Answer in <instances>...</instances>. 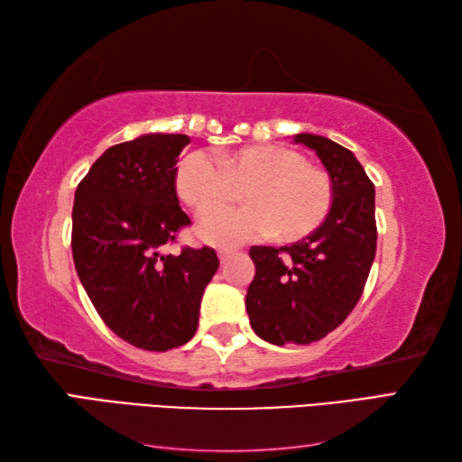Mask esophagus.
I'll list each match as a JSON object with an SVG mask.
<instances>
[{"label": "esophagus", "instance_id": "1", "mask_svg": "<svg viewBox=\"0 0 462 462\" xmlns=\"http://www.w3.org/2000/svg\"><path fill=\"white\" fill-rule=\"evenodd\" d=\"M232 256H234V250H228V248L218 250V258H220V262H222V263H224V262H228Z\"/></svg>", "mask_w": 462, "mask_h": 462}]
</instances>
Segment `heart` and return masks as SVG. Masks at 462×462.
<instances>
[{
  "mask_svg": "<svg viewBox=\"0 0 462 462\" xmlns=\"http://www.w3.org/2000/svg\"><path fill=\"white\" fill-rule=\"evenodd\" d=\"M174 184L199 216L223 209L236 199V189H245L244 209L217 211L200 224V238L216 246H236L270 232L283 242L300 240L326 220L333 202L328 172L283 144L220 151L214 161L192 152L179 162Z\"/></svg>",
  "mask_w": 462,
  "mask_h": 462,
  "instance_id": "b5f03b06",
  "label": "heart"
}]
</instances>
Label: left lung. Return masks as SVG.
I'll return each mask as SVG.
<instances>
[{
	"label": "left lung",
	"instance_id": "1",
	"mask_svg": "<svg viewBox=\"0 0 462 462\" xmlns=\"http://www.w3.org/2000/svg\"><path fill=\"white\" fill-rule=\"evenodd\" d=\"M329 172L333 202L328 218L291 246H252L256 263L246 310L250 326L273 346L319 341L341 326L365 288L377 250L375 189L346 146L301 133Z\"/></svg>",
	"mask_w": 462,
	"mask_h": 462
}]
</instances>
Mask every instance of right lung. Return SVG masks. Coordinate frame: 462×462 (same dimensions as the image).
<instances>
[{"mask_svg":"<svg viewBox=\"0 0 462 462\" xmlns=\"http://www.w3.org/2000/svg\"><path fill=\"white\" fill-rule=\"evenodd\" d=\"M186 134H143L106 149L75 190L77 276L113 333L146 351L192 339L204 288L220 262L208 246L161 254L190 218L176 196Z\"/></svg>","mask_w":462,"mask_h":462,"instance_id":"add662e5","label":"right lung"}]
</instances>
